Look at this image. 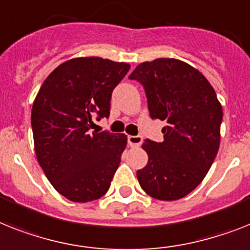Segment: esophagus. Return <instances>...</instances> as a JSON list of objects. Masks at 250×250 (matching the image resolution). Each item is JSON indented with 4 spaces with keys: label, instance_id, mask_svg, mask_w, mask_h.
<instances>
[{
    "label": "esophagus",
    "instance_id": "34e87169",
    "mask_svg": "<svg viewBox=\"0 0 250 250\" xmlns=\"http://www.w3.org/2000/svg\"><path fill=\"white\" fill-rule=\"evenodd\" d=\"M127 142H129L130 147H139L142 142H143V139L139 135H129L127 137Z\"/></svg>",
    "mask_w": 250,
    "mask_h": 250
}]
</instances>
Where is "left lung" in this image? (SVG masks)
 I'll return each mask as SVG.
<instances>
[{"mask_svg": "<svg viewBox=\"0 0 250 250\" xmlns=\"http://www.w3.org/2000/svg\"><path fill=\"white\" fill-rule=\"evenodd\" d=\"M129 79L144 86L150 117L167 124L164 142L144 140L148 162L138 181L152 198L177 201L201 184L216 158L221 103L206 76L180 60L142 62Z\"/></svg>", "mask_w": 250, "mask_h": 250, "instance_id": "8db88e82", "label": "left lung"}]
</instances>
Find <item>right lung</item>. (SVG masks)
Returning <instances> with one entry per match:
<instances>
[{
	"label": "right lung",
	"instance_id": "1",
	"mask_svg": "<svg viewBox=\"0 0 250 250\" xmlns=\"http://www.w3.org/2000/svg\"><path fill=\"white\" fill-rule=\"evenodd\" d=\"M130 65L102 57H76L43 82L32 108L34 149L60 194L86 203L106 194L126 147L125 134L93 131L110 116L113 88Z\"/></svg>",
	"mask_w": 250,
	"mask_h": 250
}]
</instances>
